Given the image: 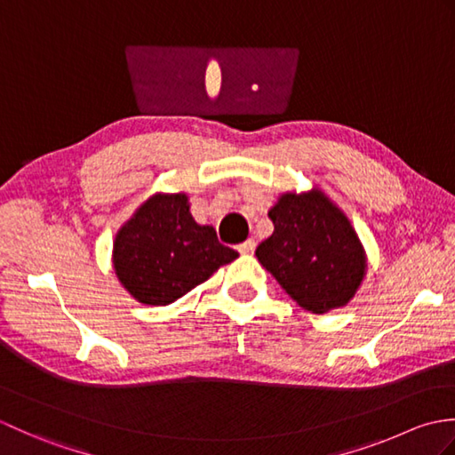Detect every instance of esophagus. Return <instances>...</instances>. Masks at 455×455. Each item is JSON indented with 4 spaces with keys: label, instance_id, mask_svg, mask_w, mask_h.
Segmentation results:
<instances>
[{
    "label": "esophagus",
    "instance_id": "obj_1",
    "mask_svg": "<svg viewBox=\"0 0 455 455\" xmlns=\"http://www.w3.org/2000/svg\"><path fill=\"white\" fill-rule=\"evenodd\" d=\"M254 248H256V243H254L252 238H248L246 243L238 244V252H240V254H252V252H254Z\"/></svg>",
    "mask_w": 455,
    "mask_h": 455
}]
</instances>
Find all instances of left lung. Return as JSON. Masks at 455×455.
<instances>
[{"label":"left lung","instance_id":"left-lung-1","mask_svg":"<svg viewBox=\"0 0 455 455\" xmlns=\"http://www.w3.org/2000/svg\"><path fill=\"white\" fill-rule=\"evenodd\" d=\"M274 233L256 258L299 307L315 315L350 303L367 269L363 246L324 193L287 191L269 209Z\"/></svg>","mask_w":455,"mask_h":455}]
</instances>
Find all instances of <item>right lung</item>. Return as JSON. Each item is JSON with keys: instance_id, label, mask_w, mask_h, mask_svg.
<instances>
[{"instance_id": "add662e5", "label": "right lung", "mask_w": 455, "mask_h": 455, "mask_svg": "<svg viewBox=\"0 0 455 455\" xmlns=\"http://www.w3.org/2000/svg\"><path fill=\"white\" fill-rule=\"evenodd\" d=\"M238 258L215 228L197 225L186 193H156L134 211L113 243L121 285L142 305H170Z\"/></svg>"}]
</instances>
